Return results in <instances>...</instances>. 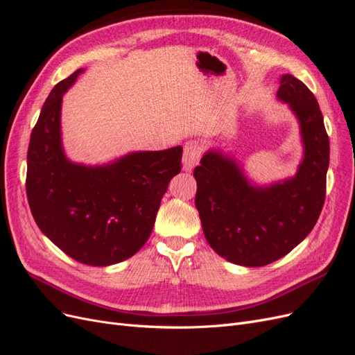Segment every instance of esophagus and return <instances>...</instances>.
I'll return each mask as SVG.
<instances>
[{
    "mask_svg": "<svg viewBox=\"0 0 355 355\" xmlns=\"http://www.w3.org/2000/svg\"><path fill=\"white\" fill-rule=\"evenodd\" d=\"M202 145L198 141H189L185 144L184 148V167L185 170H192L201 158Z\"/></svg>",
    "mask_w": 355,
    "mask_h": 355,
    "instance_id": "obj_1",
    "label": "esophagus"
}]
</instances>
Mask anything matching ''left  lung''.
I'll use <instances>...</instances> for the list:
<instances>
[{
  "instance_id": "obj_1",
  "label": "left lung",
  "mask_w": 355,
  "mask_h": 355,
  "mask_svg": "<svg viewBox=\"0 0 355 355\" xmlns=\"http://www.w3.org/2000/svg\"><path fill=\"white\" fill-rule=\"evenodd\" d=\"M277 96L300 125L304 159L296 176L253 187L219 151L204 154L194 168L206 240L219 256L243 266H263L292 252L313 231L326 197L330 146L315 96L290 73L282 77Z\"/></svg>"
}]
</instances>
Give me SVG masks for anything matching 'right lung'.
<instances>
[{
  "label": "right lung",
  "mask_w": 355,
  "mask_h": 355,
  "mask_svg": "<svg viewBox=\"0 0 355 355\" xmlns=\"http://www.w3.org/2000/svg\"><path fill=\"white\" fill-rule=\"evenodd\" d=\"M83 69L53 87L31 133L28 202L38 228L77 262L108 266L137 253L151 235L182 146L141 151L105 166L75 164L60 139L62 96Z\"/></svg>",
  "instance_id": "add662e5"
}]
</instances>
